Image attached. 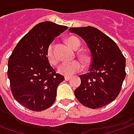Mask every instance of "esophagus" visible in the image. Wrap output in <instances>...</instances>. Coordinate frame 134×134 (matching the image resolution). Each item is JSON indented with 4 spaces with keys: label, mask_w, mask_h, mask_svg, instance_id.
Returning a JSON list of instances; mask_svg holds the SVG:
<instances>
[{
    "label": "esophagus",
    "mask_w": 134,
    "mask_h": 134,
    "mask_svg": "<svg viewBox=\"0 0 134 134\" xmlns=\"http://www.w3.org/2000/svg\"><path fill=\"white\" fill-rule=\"evenodd\" d=\"M70 79H71V77H70V76H65V77H64L65 81H69Z\"/></svg>",
    "instance_id": "1"
}]
</instances>
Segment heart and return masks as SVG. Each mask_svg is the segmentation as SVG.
<instances>
[{"instance_id":"heart-1","label":"heart","mask_w":134,"mask_h":134,"mask_svg":"<svg viewBox=\"0 0 134 134\" xmlns=\"http://www.w3.org/2000/svg\"><path fill=\"white\" fill-rule=\"evenodd\" d=\"M67 43L71 48L74 50H76L80 47L81 45V42L79 39L75 36H70L67 39ZM53 44H49V46L47 48L46 51V57L48 59V62L51 64V65H55L58 63V59L54 54L53 51ZM79 55L85 62L89 61V55L85 53H79ZM83 69V64L79 60H73L71 62H62L58 67V72L60 74L66 75V76H70L72 75L75 74L79 72Z\"/></svg>"}]
</instances>
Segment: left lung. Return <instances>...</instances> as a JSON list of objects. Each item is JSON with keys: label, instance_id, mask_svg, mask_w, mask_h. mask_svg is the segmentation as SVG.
I'll return each mask as SVG.
<instances>
[{"label": "left lung", "instance_id": "obj_1", "mask_svg": "<svg viewBox=\"0 0 134 134\" xmlns=\"http://www.w3.org/2000/svg\"><path fill=\"white\" fill-rule=\"evenodd\" d=\"M86 42L92 56L86 74L79 75L81 85L75 90V98L90 109L105 106L120 92L125 77V58L117 44L96 28H70Z\"/></svg>", "mask_w": 134, "mask_h": 134}]
</instances>
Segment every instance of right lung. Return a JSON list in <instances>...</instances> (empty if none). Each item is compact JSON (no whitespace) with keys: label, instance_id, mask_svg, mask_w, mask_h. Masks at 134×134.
<instances>
[{"label":"right lung","instance_id":"1","mask_svg":"<svg viewBox=\"0 0 134 134\" xmlns=\"http://www.w3.org/2000/svg\"><path fill=\"white\" fill-rule=\"evenodd\" d=\"M67 29L52 22L40 23L22 38L9 56L11 91L26 109L42 111L55 102L57 86L64 78L51 66L46 51L54 38Z\"/></svg>","mask_w":134,"mask_h":134}]
</instances>
